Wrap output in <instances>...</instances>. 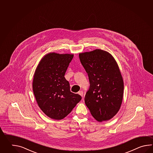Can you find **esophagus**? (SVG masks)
Here are the masks:
<instances>
[{"label":"esophagus","instance_id":"34e87169","mask_svg":"<svg viewBox=\"0 0 153 153\" xmlns=\"http://www.w3.org/2000/svg\"><path fill=\"white\" fill-rule=\"evenodd\" d=\"M78 94H80V95L81 96V97H83V95H84V93H83V92L82 91H79Z\"/></svg>","mask_w":153,"mask_h":153}]
</instances>
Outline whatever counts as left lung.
Listing matches in <instances>:
<instances>
[{
	"mask_svg": "<svg viewBox=\"0 0 153 153\" xmlns=\"http://www.w3.org/2000/svg\"><path fill=\"white\" fill-rule=\"evenodd\" d=\"M79 56L90 84L85 103L97 121L109 120L117 114L123 99L124 81L117 62L110 53L101 49L80 53Z\"/></svg>",
	"mask_w": 153,
	"mask_h": 153,
	"instance_id": "8db88e82",
	"label": "left lung"
}]
</instances>
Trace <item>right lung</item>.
<instances>
[{
    "label": "right lung",
    "mask_w": 153,
    "mask_h": 153,
    "mask_svg": "<svg viewBox=\"0 0 153 153\" xmlns=\"http://www.w3.org/2000/svg\"><path fill=\"white\" fill-rule=\"evenodd\" d=\"M74 55L50 52L40 61L33 80V90L43 113L59 120L67 117L81 100L70 91L65 72Z\"/></svg>",
    "instance_id": "right-lung-1"
}]
</instances>
